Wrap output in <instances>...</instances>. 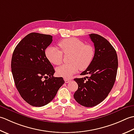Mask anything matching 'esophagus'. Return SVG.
Masks as SVG:
<instances>
[{
	"mask_svg": "<svg viewBox=\"0 0 134 134\" xmlns=\"http://www.w3.org/2000/svg\"><path fill=\"white\" fill-rule=\"evenodd\" d=\"M64 80H65V82L66 83H69V81H70V80H69V79H64Z\"/></svg>",
	"mask_w": 134,
	"mask_h": 134,
	"instance_id": "obj_1",
	"label": "esophagus"
}]
</instances>
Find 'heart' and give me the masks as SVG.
<instances>
[{
  "label": "heart",
  "instance_id": "b5f03b06",
  "mask_svg": "<svg viewBox=\"0 0 134 134\" xmlns=\"http://www.w3.org/2000/svg\"><path fill=\"white\" fill-rule=\"evenodd\" d=\"M61 51L53 46H49L45 50L46 58L51 64L59 65L62 62L63 53L70 54L69 64H65L57 68V74L64 78H70L80 69H87L93 61L95 51L94 46L85 44L82 40L76 37H69L61 40L58 43Z\"/></svg>",
  "mask_w": 134,
  "mask_h": 134
}]
</instances>
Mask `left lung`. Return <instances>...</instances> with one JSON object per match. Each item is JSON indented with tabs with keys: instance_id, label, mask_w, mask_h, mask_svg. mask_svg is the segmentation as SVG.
I'll return each mask as SVG.
<instances>
[{
	"instance_id": "1",
	"label": "left lung",
	"mask_w": 134,
	"mask_h": 134,
	"mask_svg": "<svg viewBox=\"0 0 134 134\" xmlns=\"http://www.w3.org/2000/svg\"><path fill=\"white\" fill-rule=\"evenodd\" d=\"M89 36L95 54L91 64L81 75L90 76L74 79L78 89L73 95L76 102L88 108L98 105L108 97L115 82L118 68L116 51L110 43L99 35Z\"/></svg>"
}]
</instances>
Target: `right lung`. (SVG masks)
Segmentation results:
<instances>
[{"label":"right lung","instance_id":"add662e5","mask_svg":"<svg viewBox=\"0 0 134 134\" xmlns=\"http://www.w3.org/2000/svg\"><path fill=\"white\" fill-rule=\"evenodd\" d=\"M52 41L51 35L31 33L13 53L11 67L16 88L24 100L35 107L50 103L65 83L62 77H54L55 70L45 55Z\"/></svg>","mask_w":134,"mask_h":134}]
</instances>
